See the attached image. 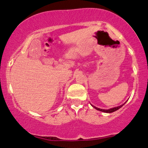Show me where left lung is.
Returning a JSON list of instances; mask_svg holds the SVG:
<instances>
[{
    "label": "left lung",
    "instance_id": "left-lung-1",
    "mask_svg": "<svg viewBox=\"0 0 148 148\" xmlns=\"http://www.w3.org/2000/svg\"><path fill=\"white\" fill-rule=\"evenodd\" d=\"M125 103H126V102H125L123 104L121 105V106H116V107H114V108L108 109V110H105V109H101V108H97V107L93 106L92 104H91V105H92V106L93 107H94V108H96V110H99V111H101V112H106V113H111V112H114V111H116V110H119V108H121V107H122V106H123V105H124V104H125Z\"/></svg>",
    "mask_w": 148,
    "mask_h": 148
}]
</instances>
